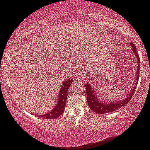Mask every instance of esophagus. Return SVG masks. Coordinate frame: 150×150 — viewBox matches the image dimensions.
Masks as SVG:
<instances>
[{
    "mask_svg": "<svg viewBox=\"0 0 150 150\" xmlns=\"http://www.w3.org/2000/svg\"><path fill=\"white\" fill-rule=\"evenodd\" d=\"M76 79H77V80L82 81V80H84V76H82V74H77V75H76Z\"/></svg>",
    "mask_w": 150,
    "mask_h": 150,
    "instance_id": "obj_1",
    "label": "esophagus"
}]
</instances>
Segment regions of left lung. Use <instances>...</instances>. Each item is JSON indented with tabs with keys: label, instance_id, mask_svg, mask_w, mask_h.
<instances>
[{
	"label": "left lung",
	"instance_id": "obj_1",
	"mask_svg": "<svg viewBox=\"0 0 150 150\" xmlns=\"http://www.w3.org/2000/svg\"><path fill=\"white\" fill-rule=\"evenodd\" d=\"M131 46H132V52L134 53L136 56L137 59H138V65H137V73H136V82L134 85V87L132 88V89H131L130 92L128 93L127 96L126 98H124L122 100H119L118 102H103L98 99L97 96L96 95V91H94V90L93 89L92 87L90 85L89 83L87 82L85 84V88H86V94H87V102H88V105H89L90 108L92 110V111L95 112L96 113L98 114H105L108 113V112H112L114 110H116L118 109H120V108L125 106L129 102V101L130 100L131 98H132V95L135 93V89L137 86V82H138V79L139 78V71H140V58L138 56V53L136 51V47L134 45L133 43L130 44ZM101 100V99H100Z\"/></svg>",
	"mask_w": 150,
	"mask_h": 150
}]
</instances>
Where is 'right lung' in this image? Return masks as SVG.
<instances>
[{
    "instance_id": "obj_1",
    "label": "right lung",
    "mask_w": 150,
    "mask_h": 150,
    "mask_svg": "<svg viewBox=\"0 0 150 150\" xmlns=\"http://www.w3.org/2000/svg\"><path fill=\"white\" fill-rule=\"evenodd\" d=\"M71 83H72V79H67L66 81H65L62 84V86H61L60 90H59V96H58L59 98H58L57 103L56 106L52 110L47 112L46 114L37 115V116L40 117L42 119H57V118L60 116L62 112H64V110H65L67 96H68V91Z\"/></svg>"
}]
</instances>
